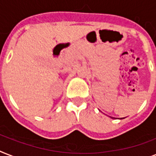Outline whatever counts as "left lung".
<instances>
[{"label": "left lung", "mask_w": 156, "mask_h": 156, "mask_svg": "<svg viewBox=\"0 0 156 156\" xmlns=\"http://www.w3.org/2000/svg\"><path fill=\"white\" fill-rule=\"evenodd\" d=\"M111 118H114V117H111ZM121 119H123V118H121Z\"/></svg>", "instance_id": "1"}]
</instances>
